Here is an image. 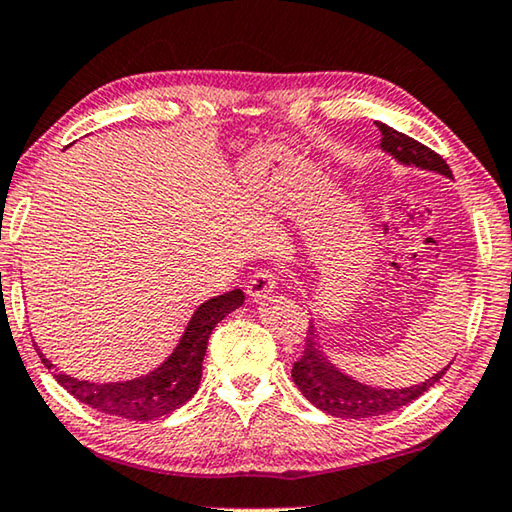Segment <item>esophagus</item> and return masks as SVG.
Wrapping results in <instances>:
<instances>
[{
  "mask_svg": "<svg viewBox=\"0 0 512 512\" xmlns=\"http://www.w3.org/2000/svg\"><path fill=\"white\" fill-rule=\"evenodd\" d=\"M274 286H277V277L270 270H258L251 274V279L247 281V293L254 302L265 300L267 295L272 293Z\"/></svg>",
  "mask_w": 512,
  "mask_h": 512,
  "instance_id": "obj_1",
  "label": "esophagus"
}]
</instances>
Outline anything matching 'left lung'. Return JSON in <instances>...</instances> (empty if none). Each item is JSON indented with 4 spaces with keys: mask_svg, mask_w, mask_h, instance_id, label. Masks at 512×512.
I'll return each mask as SVG.
<instances>
[{
    "mask_svg": "<svg viewBox=\"0 0 512 512\" xmlns=\"http://www.w3.org/2000/svg\"><path fill=\"white\" fill-rule=\"evenodd\" d=\"M382 132L380 148L391 157H396L400 164L407 167H419L426 171H435L446 178H453L448 164L428 146L421 141L403 135V132L389 128V125L377 123ZM451 366V364H448ZM448 366L442 371L428 377L426 382L412 384V387L403 389H382L371 387V384L359 382L355 377L345 375L343 371L327 359L318 343V334L313 322L306 329V345L302 357L293 364V382L297 389L304 393V398L311 405H316L329 416H338V419H371V416L389 414L400 407L410 405L412 400L423 396L432 384L442 380V375L448 371Z\"/></svg>",
    "mask_w": 512,
    "mask_h": 512,
    "instance_id": "obj_1",
    "label": "left lung"
}]
</instances>
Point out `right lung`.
Masks as SVG:
<instances>
[{"mask_svg": "<svg viewBox=\"0 0 512 512\" xmlns=\"http://www.w3.org/2000/svg\"><path fill=\"white\" fill-rule=\"evenodd\" d=\"M242 302H245V293L240 288L203 302L187 322L174 352L155 371L139 375L135 380L98 384L77 380V377H70L66 373L52 375L70 396H75L80 403L93 407V410L130 421H155L183 407L194 396L201 382L203 357H206L212 329L231 311L242 306ZM36 352L47 371H52L54 364H50L38 348Z\"/></svg>", "mask_w": 512, "mask_h": 512, "instance_id": "add662e5", "label": "right lung"}]
</instances>
